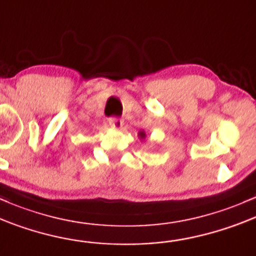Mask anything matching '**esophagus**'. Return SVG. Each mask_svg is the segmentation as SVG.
Wrapping results in <instances>:
<instances>
[{
  "label": "esophagus",
  "mask_w": 256,
  "mask_h": 256,
  "mask_svg": "<svg viewBox=\"0 0 256 256\" xmlns=\"http://www.w3.org/2000/svg\"><path fill=\"white\" fill-rule=\"evenodd\" d=\"M108 124L114 129H120L123 126V120L120 118H117V117H111V118H108Z\"/></svg>",
  "instance_id": "esophagus-1"
}]
</instances>
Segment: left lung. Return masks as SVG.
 Listing matches in <instances>:
<instances>
[{"label": "left lung", "mask_w": 256, "mask_h": 256, "mask_svg": "<svg viewBox=\"0 0 256 256\" xmlns=\"http://www.w3.org/2000/svg\"><path fill=\"white\" fill-rule=\"evenodd\" d=\"M139 136L142 138V139H144V138H145V133H144V132H140V133H139Z\"/></svg>", "instance_id": "1"}]
</instances>
